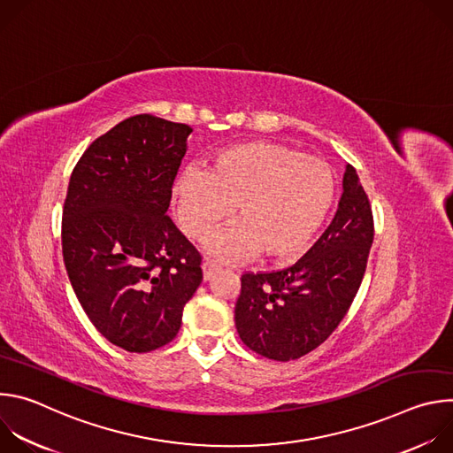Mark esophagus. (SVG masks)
Masks as SVG:
<instances>
[{"mask_svg": "<svg viewBox=\"0 0 453 453\" xmlns=\"http://www.w3.org/2000/svg\"><path fill=\"white\" fill-rule=\"evenodd\" d=\"M220 271V265L211 262V260H204L203 262V276H204V281H210L217 273Z\"/></svg>", "mask_w": 453, "mask_h": 453, "instance_id": "34e87169", "label": "esophagus"}]
</instances>
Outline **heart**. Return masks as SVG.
I'll use <instances>...</instances> for the list:
<instances>
[{
  "mask_svg": "<svg viewBox=\"0 0 453 453\" xmlns=\"http://www.w3.org/2000/svg\"><path fill=\"white\" fill-rule=\"evenodd\" d=\"M335 199V175L319 157L274 142L220 149L208 170L184 168L170 201L182 231L206 240L227 222L236 226L208 243L220 260L260 252L267 260L299 256L325 224Z\"/></svg>",
  "mask_w": 453,
  "mask_h": 453,
  "instance_id": "obj_1",
  "label": "heart"
}]
</instances>
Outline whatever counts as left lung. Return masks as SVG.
Returning <instances> with one entry per match:
<instances>
[{"label": "left lung", "instance_id": "8db88e82", "mask_svg": "<svg viewBox=\"0 0 453 453\" xmlns=\"http://www.w3.org/2000/svg\"><path fill=\"white\" fill-rule=\"evenodd\" d=\"M372 213L357 170L346 165L339 210L292 267L243 274L234 306L242 342L271 360H296L325 342L351 306L372 245Z\"/></svg>", "mask_w": 453, "mask_h": 453}]
</instances>
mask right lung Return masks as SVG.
I'll return each mask as SVG.
<instances>
[{"label":"right lung","mask_w":453,"mask_h":453,"mask_svg":"<svg viewBox=\"0 0 453 453\" xmlns=\"http://www.w3.org/2000/svg\"><path fill=\"white\" fill-rule=\"evenodd\" d=\"M191 127L150 114L114 125L79 159L62 211V254L95 328L147 353L179 334L203 281L201 254L166 217Z\"/></svg>","instance_id":"right-lung-1"}]
</instances>
